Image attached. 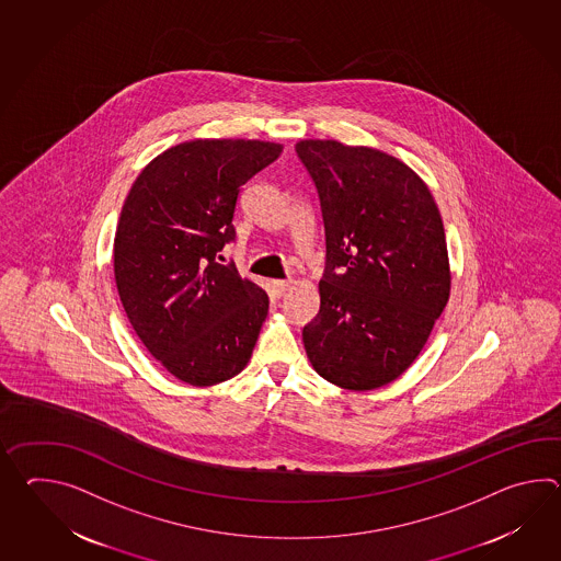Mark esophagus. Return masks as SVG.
Masks as SVG:
<instances>
[{
	"label": "esophagus",
	"instance_id": "1",
	"mask_svg": "<svg viewBox=\"0 0 561 561\" xmlns=\"http://www.w3.org/2000/svg\"><path fill=\"white\" fill-rule=\"evenodd\" d=\"M289 287H291V284L286 282V279H274L272 282V289H274L275 296H284Z\"/></svg>",
	"mask_w": 561,
	"mask_h": 561
}]
</instances>
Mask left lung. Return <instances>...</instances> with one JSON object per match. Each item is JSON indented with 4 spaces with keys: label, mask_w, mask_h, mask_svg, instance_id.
Listing matches in <instances>:
<instances>
[{
    "label": "left lung",
    "mask_w": 561,
    "mask_h": 561,
    "mask_svg": "<svg viewBox=\"0 0 561 561\" xmlns=\"http://www.w3.org/2000/svg\"><path fill=\"white\" fill-rule=\"evenodd\" d=\"M296 152L325 229L306 354L336 387H385L416 360L450 296L440 213L423 179L388 152L320 138L299 140Z\"/></svg>",
    "instance_id": "obj_1"
}]
</instances>
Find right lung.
Listing matches in <instances>:
<instances>
[{"label": "right lung", "mask_w": 561, "mask_h": 561, "mask_svg": "<svg viewBox=\"0 0 561 561\" xmlns=\"http://www.w3.org/2000/svg\"><path fill=\"white\" fill-rule=\"evenodd\" d=\"M284 145L195 138L140 171L114 236V279L126 318L167 373L213 387L241 373L270 310L262 287L221 265L236 239L241 185Z\"/></svg>", "instance_id": "right-lung-1"}]
</instances>
